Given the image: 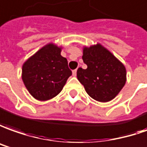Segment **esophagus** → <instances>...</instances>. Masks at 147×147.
I'll return each instance as SVG.
<instances>
[{
  "label": "esophagus",
  "mask_w": 147,
  "mask_h": 147,
  "mask_svg": "<svg viewBox=\"0 0 147 147\" xmlns=\"http://www.w3.org/2000/svg\"><path fill=\"white\" fill-rule=\"evenodd\" d=\"M76 74H77V69H74V70H73V75L76 76Z\"/></svg>",
  "instance_id": "obj_1"
}]
</instances>
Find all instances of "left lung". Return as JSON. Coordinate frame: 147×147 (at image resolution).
Masks as SVG:
<instances>
[{
  "label": "left lung",
  "instance_id": "8db88e82",
  "mask_svg": "<svg viewBox=\"0 0 147 147\" xmlns=\"http://www.w3.org/2000/svg\"><path fill=\"white\" fill-rule=\"evenodd\" d=\"M82 59L87 69L78 68L77 77L87 94L101 102L114 99L126 84L123 64L100 44L84 47Z\"/></svg>",
  "mask_w": 147,
  "mask_h": 147
}]
</instances>
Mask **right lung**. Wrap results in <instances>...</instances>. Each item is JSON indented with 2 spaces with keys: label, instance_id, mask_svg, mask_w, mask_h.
Instances as JSON below:
<instances>
[{
  "label": "right lung",
  "instance_id": "add662e5",
  "mask_svg": "<svg viewBox=\"0 0 147 147\" xmlns=\"http://www.w3.org/2000/svg\"><path fill=\"white\" fill-rule=\"evenodd\" d=\"M61 47L50 43L23 64V82L29 94L37 100L47 101L54 98L72 75L67 59L61 55Z\"/></svg>",
  "mask_w": 147,
  "mask_h": 147
}]
</instances>
